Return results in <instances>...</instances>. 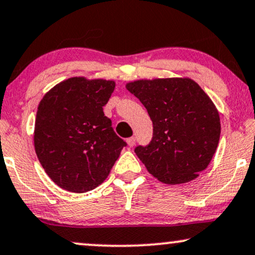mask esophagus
Returning a JSON list of instances; mask_svg holds the SVG:
<instances>
[{
  "label": "esophagus",
  "instance_id": "obj_1",
  "mask_svg": "<svg viewBox=\"0 0 255 255\" xmlns=\"http://www.w3.org/2000/svg\"><path fill=\"white\" fill-rule=\"evenodd\" d=\"M127 142H128V146L132 147V146L134 145V144H136V138H134V137H130V138H128Z\"/></svg>",
  "mask_w": 255,
  "mask_h": 255
}]
</instances>
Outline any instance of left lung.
I'll use <instances>...</instances> for the list:
<instances>
[{
	"instance_id": "obj_1",
	"label": "left lung",
	"mask_w": 255,
	"mask_h": 255,
	"mask_svg": "<svg viewBox=\"0 0 255 255\" xmlns=\"http://www.w3.org/2000/svg\"><path fill=\"white\" fill-rule=\"evenodd\" d=\"M152 121V138L134 152L147 171L166 184L199 176L218 147L219 112L204 91L188 78L138 80L127 85Z\"/></svg>"
}]
</instances>
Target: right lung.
<instances>
[{
  "mask_svg": "<svg viewBox=\"0 0 255 255\" xmlns=\"http://www.w3.org/2000/svg\"><path fill=\"white\" fill-rule=\"evenodd\" d=\"M115 81L71 78L39 104L34 131L37 158L51 180L72 193H86L106 180L127 142L104 115Z\"/></svg>",
  "mask_w": 255,
  "mask_h": 255,
  "instance_id": "obj_1",
  "label": "right lung"
}]
</instances>
